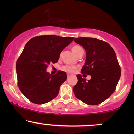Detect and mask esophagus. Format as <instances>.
<instances>
[{
  "label": "esophagus",
  "instance_id": "1",
  "mask_svg": "<svg viewBox=\"0 0 134 134\" xmlns=\"http://www.w3.org/2000/svg\"><path fill=\"white\" fill-rule=\"evenodd\" d=\"M71 74H70V73H67V76H68V77H69V76H71Z\"/></svg>",
  "mask_w": 134,
  "mask_h": 134
}]
</instances>
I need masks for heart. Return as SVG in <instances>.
<instances>
[{
	"label": "heart",
	"mask_w": 134,
	"mask_h": 134,
	"mask_svg": "<svg viewBox=\"0 0 134 134\" xmlns=\"http://www.w3.org/2000/svg\"><path fill=\"white\" fill-rule=\"evenodd\" d=\"M72 50L73 51V52H74V54L77 55L80 52H81L82 51H83V49H82V47H80V46L75 45L72 47ZM76 68V67L74 66L65 65V66H63L62 68V69L63 71H65V72H74V69Z\"/></svg>",
	"instance_id": "1"
}]
</instances>
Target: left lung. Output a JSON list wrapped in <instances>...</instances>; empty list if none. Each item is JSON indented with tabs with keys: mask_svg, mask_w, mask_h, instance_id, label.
Segmentation results:
<instances>
[{
	"mask_svg": "<svg viewBox=\"0 0 134 134\" xmlns=\"http://www.w3.org/2000/svg\"><path fill=\"white\" fill-rule=\"evenodd\" d=\"M74 41L83 46L87 54L81 73L90 75L91 78L87 81L81 74L77 75L78 82L73 91L84 103L98 105L114 92L120 78L121 68L116 54L109 43L96 38L80 37Z\"/></svg>",
	"mask_w": 134,
	"mask_h": 134,
	"instance_id": "obj_1",
	"label": "left lung"
}]
</instances>
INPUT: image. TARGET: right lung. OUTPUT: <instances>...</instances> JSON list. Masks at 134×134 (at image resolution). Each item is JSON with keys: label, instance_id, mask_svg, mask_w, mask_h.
<instances>
[{"label": "right lung", "instance_id": "add662e5", "mask_svg": "<svg viewBox=\"0 0 134 134\" xmlns=\"http://www.w3.org/2000/svg\"><path fill=\"white\" fill-rule=\"evenodd\" d=\"M73 40L47 35L35 36L25 44L16 62V72L19 88L30 101L43 104L57 96L67 75L58 71L52 76L46 69L58 62L60 53Z\"/></svg>", "mask_w": 134, "mask_h": 134}]
</instances>
